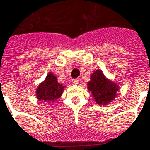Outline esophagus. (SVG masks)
I'll return each instance as SVG.
<instances>
[{
	"label": "esophagus",
	"mask_w": 150,
	"mask_h": 150,
	"mask_svg": "<svg viewBox=\"0 0 150 150\" xmlns=\"http://www.w3.org/2000/svg\"><path fill=\"white\" fill-rule=\"evenodd\" d=\"M72 82H73V84H75V85H77V84H79V79H73L72 80Z\"/></svg>",
	"instance_id": "esophagus-1"
}]
</instances>
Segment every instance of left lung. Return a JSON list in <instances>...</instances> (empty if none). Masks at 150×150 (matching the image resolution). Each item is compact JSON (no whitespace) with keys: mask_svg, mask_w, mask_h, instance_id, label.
Here are the masks:
<instances>
[{"mask_svg":"<svg viewBox=\"0 0 150 150\" xmlns=\"http://www.w3.org/2000/svg\"><path fill=\"white\" fill-rule=\"evenodd\" d=\"M88 90L92 92L95 100L99 105H106L115 99L119 87L111 82L100 70H96L91 75V81L88 83Z\"/></svg>","mask_w":150,"mask_h":150,"instance_id":"obj_1","label":"left lung"}]
</instances>
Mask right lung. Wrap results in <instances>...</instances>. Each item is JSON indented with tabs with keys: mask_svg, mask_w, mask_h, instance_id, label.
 Listing matches in <instances>:
<instances>
[{
	"mask_svg": "<svg viewBox=\"0 0 150 150\" xmlns=\"http://www.w3.org/2000/svg\"><path fill=\"white\" fill-rule=\"evenodd\" d=\"M64 88L65 86L58 83L56 76L50 72L44 82H42L37 88V99L40 101L53 103L61 96Z\"/></svg>",
	"mask_w": 150,
	"mask_h": 150,
	"instance_id": "right-lung-1",
	"label": "right lung"
}]
</instances>
